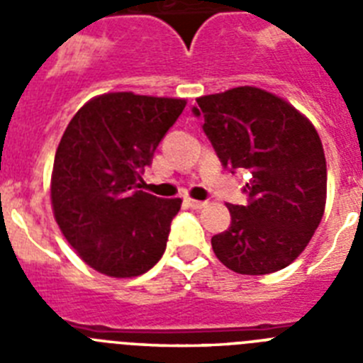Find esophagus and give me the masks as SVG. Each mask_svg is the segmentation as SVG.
<instances>
[{
	"label": "esophagus",
	"mask_w": 363,
	"mask_h": 363,
	"mask_svg": "<svg viewBox=\"0 0 363 363\" xmlns=\"http://www.w3.org/2000/svg\"><path fill=\"white\" fill-rule=\"evenodd\" d=\"M185 203L191 207V209H201L207 205V201H200V200H192V198H185Z\"/></svg>",
	"instance_id": "obj_1"
}]
</instances>
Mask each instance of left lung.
Masks as SVG:
<instances>
[{
    "label": "left lung",
    "instance_id": "8db88e82",
    "mask_svg": "<svg viewBox=\"0 0 363 363\" xmlns=\"http://www.w3.org/2000/svg\"><path fill=\"white\" fill-rule=\"evenodd\" d=\"M221 163L247 169V205H230V227L211 243L238 274H271L303 252L327 200V165L318 133L298 108L258 86H236L196 98Z\"/></svg>",
    "mask_w": 363,
    "mask_h": 363
}]
</instances>
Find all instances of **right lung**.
<instances>
[{
    "label": "right lung",
    "instance_id": "1",
    "mask_svg": "<svg viewBox=\"0 0 363 363\" xmlns=\"http://www.w3.org/2000/svg\"><path fill=\"white\" fill-rule=\"evenodd\" d=\"M187 99L108 92L89 99L67 125L54 156L50 201L79 258L112 278L158 264L179 198L140 191L154 150Z\"/></svg>",
    "mask_w": 363,
    "mask_h": 363
}]
</instances>
